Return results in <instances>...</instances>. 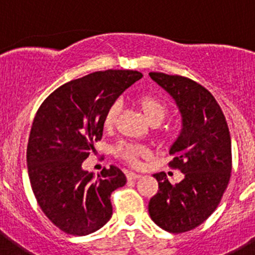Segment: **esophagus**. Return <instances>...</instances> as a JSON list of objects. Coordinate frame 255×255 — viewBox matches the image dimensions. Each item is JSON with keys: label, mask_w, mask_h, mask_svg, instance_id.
Masks as SVG:
<instances>
[{"label": "esophagus", "mask_w": 255, "mask_h": 255, "mask_svg": "<svg viewBox=\"0 0 255 255\" xmlns=\"http://www.w3.org/2000/svg\"><path fill=\"white\" fill-rule=\"evenodd\" d=\"M126 177H128V180H136V179H140L141 175L140 173H136V172H132V171H130V172L126 173Z\"/></svg>", "instance_id": "1"}]
</instances>
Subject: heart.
<instances>
[{"mask_svg":"<svg viewBox=\"0 0 255 255\" xmlns=\"http://www.w3.org/2000/svg\"><path fill=\"white\" fill-rule=\"evenodd\" d=\"M139 105H140L144 115L147 116V119L150 123H161L164 119V116L167 115L168 111L166 101L163 98H161V97L153 96V94H145V96L140 97ZM120 101H115V102H112L111 105L108 106L105 117H103V126H105V129L110 130L114 128L115 124H116L117 116H119V112H120ZM114 152L117 157H120L121 159H124L128 163L132 164V166L139 164L140 157L148 155V149L144 145L130 143V141L125 140L117 143Z\"/></svg>","mask_w":255,"mask_h":255,"instance_id":"1","label":"heart"}]
</instances>
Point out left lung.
Listing matches in <instances>:
<instances>
[{
    "label": "left lung",
    "mask_w": 255,
    "mask_h": 255,
    "mask_svg": "<svg viewBox=\"0 0 255 255\" xmlns=\"http://www.w3.org/2000/svg\"><path fill=\"white\" fill-rule=\"evenodd\" d=\"M172 96L182 116V130L172 144L171 168L184 173L171 184L155 173L158 191L149 200V216L157 226L182 234L202 225L216 211L229 185L233 155L229 126L220 105L199 83L181 75L149 73Z\"/></svg>",
    "instance_id": "1"
}]
</instances>
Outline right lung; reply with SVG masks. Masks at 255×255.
<instances>
[{
	"label": "right lung",
	"instance_id": "add662e5",
	"mask_svg": "<svg viewBox=\"0 0 255 255\" xmlns=\"http://www.w3.org/2000/svg\"><path fill=\"white\" fill-rule=\"evenodd\" d=\"M141 76L97 71L58 87L38 108L26 148L29 180L40 209L69 235L92 234L111 218L110 198L126 176L111 164L94 177L82 164L102 139L108 106Z\"/></svg>",
	"mask_w": 255,
	"mask_h": 255
}]
</instances>
